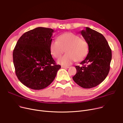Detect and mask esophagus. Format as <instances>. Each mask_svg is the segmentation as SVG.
Returning a JSON list of instances; mask_svg holds the SVG:
<instances>
[{
	"label": "esophagus",
	"mask_w": 123,
	"mask_h": 123,
	"mask_svg": "<svg viewBox=\"0 0 123 123\" xmlns=\"http://www.w3.org/2000/svg\"><path fill=\"white\" fill-rule=\"evenodd\" d=\"M61 67L62 68H64V69H68L69 68V66H62Z\"/></svg>",
	"instance_id": "1"
}]
</instances>
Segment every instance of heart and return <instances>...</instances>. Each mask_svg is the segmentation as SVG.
Masks as SVG:
<instances>
[{
	"instance_id": "b5f03b06",
	"label": "heart",
	"mask_w": 123,
	"mask_h": 123,
	"mask_svg": "<svg viewBox=\"0 0 123 123\" xmlns=\"http://www.w3.org/2000/svg\"><path fill=\"white\" fill-rule=\"evenodd\" d=\"M51 54L58 58L66 50L67 52L57 63L65 66H69L76 61L84 59L88 52V44L83 37L72 32H67L60 36L58 40H52L50 44Z\"/></svg>"
}]
</instances>
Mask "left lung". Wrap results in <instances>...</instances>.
Masks as SVG:
<instances>
[{"instance_id":"8db88e82","label":"left lung","mask_w":123,"mask_h":123,"mask_svg":"<svg viewBox=\"0 0 123 123\" xmlns=\"http://www.w3.org/2000/svg\"><path fill=\"white\" fill-rule=\"evenodd\" d=\"M80 33L88 44V53L86 58L76 66V74L73 80L85 88L94 87L107 76L112 59L111 48L105 37L99 32L86 27Z\"/></svg>"}]
</instances>
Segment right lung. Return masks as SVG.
Masks as SVG:
<instances>
[{
	"label": "right lung",
	"mask_w": 123,
	"mask_h": 123,
	"mask_svg": "<svg viewBox=\"0 0 123 123\" xmlns=\"http://www.w3.org/2000/svg\"><path fill=\"white\" fill-rule=\"evenodd\" d=\"M54 30L38 27L24 33L13 52L16 75L21 82L32 89L48 86L61 66L56 65L50 49Z\"/></svg>",
	"instance_id": "right-lung-1"
}]
</instances>
